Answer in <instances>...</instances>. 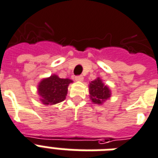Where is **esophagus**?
I'll use <instances>...</instances> for the list:
<instances>
[{"label": "esophagus", "mask_w": 158, "mask_h": 158, "mask_svg": "<svg viewBox=\"0 0 158 158\" xmlns=\"http://www.w3.org/2000/svg\"><path fill=\"white\" fill-rule=\"evenodd\" d=\"M75 80L78 82H81L84 80V77L82 76V75H79V76L75 77Z\"/></svg>", "instance_id": "obj_1"}]
</instances>
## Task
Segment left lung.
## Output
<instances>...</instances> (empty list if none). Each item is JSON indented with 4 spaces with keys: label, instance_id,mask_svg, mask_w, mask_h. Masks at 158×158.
I'll use <instances>...</instances> for the list:
<instances>
[{
    "label": "left lung",
    "instance_id": "obj_1",
    "mask_svg": "<svg viewBox=\"0 0 158 158\" xmlns=\"http://www.w3.org/2000/svg\"><path fill=\"white\" fill-rule=\"evenodd\" d=\"M89 93L91 101L98 105H102L106 100L110 98L112 95L110 89L99 77L90 82L89 84Z\"/></svg>",
    "mask_w": 158,
    "mask_h": 158
}]
</instances>
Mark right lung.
<instances>
[{
	"instance_id": "obj_1",
	"label": "right lung",
	"mask_w": 158,
	"mask_h": 158,
	"mask_svg": "<svg viewBox=\"0 0 158 158\" xmlns=\"http://www.w3.org/2000/svg\"><path fill=\"white\" fill-rule=\"evenodd\" d=\"M73 80L60 79L56 74H51L41 79L37 86L40 101L44 105H53L65 99L68 87Z\"/></svg>"
}]
</instances>
